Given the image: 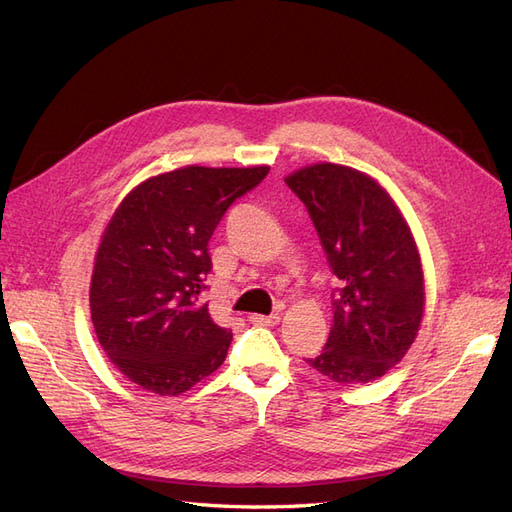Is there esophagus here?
<instances>
[{
    "label": "esophagus",
    "instance_id": "obj_1",
    "mask_svg": "<svg viewBox=\"0 0 512 512\" xmlns=\"http://www.w3.org/2000/svg\"><path fill=\"white\" fill-rule=\"evenodd\" d=\"M252 324H258V327H275L280 322V314H271V316H262V314H252L250 316Z\"/></svg>",
    "mask_w": 512,
    "mask_h": 512
}]
</instances>
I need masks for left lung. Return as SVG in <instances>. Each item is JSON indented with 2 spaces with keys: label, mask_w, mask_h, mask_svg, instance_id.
<instances>
[{
  "label": "left lung",
  "mask_w": 512,
  "mask_h": 512,
  "mask_svg": "<svg viewBox=\"0 0 512 512\" xmlns=\"http://www.w3.org/2000/svg\"><path fill=\"white\" fill-rule=\"evenodd\" d=\"M339 280L327 344L307 359L339 384L384 376L412 346L425 307L412 232L380 185L359 170L314 164L286 177Z\"/></svg>",
  "instance_id": "left-lung-1"
}]
</instances>
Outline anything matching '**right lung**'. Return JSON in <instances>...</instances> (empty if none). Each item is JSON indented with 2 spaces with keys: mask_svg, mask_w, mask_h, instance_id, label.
<instances>
[{
  "mask_svg": "<svg viewBox=\"0 0 512 512\" xmlns=\"http://www.w3.org/2000/svg\"><path fill=\"white\" fill-rule=\"evenodd\" d=\"M269 166H185L143 181L108 222L91 275V320L111 363L141 389L179 395L211 376L232 333L203 301L209 239Z\"/></svg>",
  "mask_w": 512,
  "mask_h": 512,
  "instance_id": "add662e5",
  "label": "right lung"
}]
</instances>
